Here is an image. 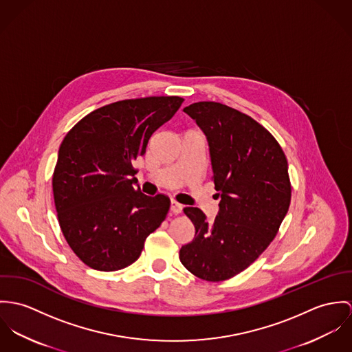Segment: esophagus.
Wrapping results in <instances>:
<instances>
[{
	"label": "esophagus",
	"instance_id": "esophagus-1",
	"mask_svg": "<svg viewBox=\"0 0 352 352\" xmlns=\"http://www.w3.org/2000/svg\"><path fill=\"white\" fill-rule=\"evenodd\" d=\"M170 210L173 212V213H175V214H178V213H181L182 212V205L181 204H178L177 201H171L170 202Z\"/></svg>",
	"mask_w": 352,
	"mask_h": 352
}]
</instances>
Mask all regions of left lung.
Masks as SVG:
<instances>
[{
    "label": "left lung",
    "mask_w": 352,
    "mask_h": 352,
    "mask_svg": "<svg viewBox=\"0 0 352 352\" xmlns=\"http://www.w3.org/2000/svg\"><path fill=\"white\" fill-rule=\"evenodd\" d=\"M184 112L206 135L220 204L213 221L184 209L195 234L179 259L195 276L220 282L252 265L278 234L292 198L287 159L263 125L231 107L201 101Z\"/></svg>",
    "instance_id": "obj_1"
}]
</instances>
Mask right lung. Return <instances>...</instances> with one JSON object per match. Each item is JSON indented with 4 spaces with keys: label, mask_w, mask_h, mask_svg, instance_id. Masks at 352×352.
<instances>
[{
    "label": "right lung",
    "mask_w": 352,
    "mask_h": 352,
    "mask_svg": "<svg viewBox=\"0 0 352 352\" xmlns=\"http://www.w3.org/2000/svg\"><path fill=\"white\" fill-rule=\"evenodd\" d=\"M182 102L177 96L118 101L90 112L65 136L54 201L62 234L86 266L116 272L132 265L166 219L170 198L135 189L132 162Z\"/></svg>",
    "instance_id": "1"
}]
</instances>
